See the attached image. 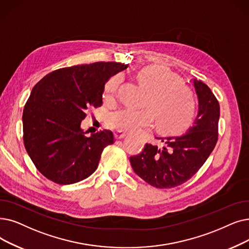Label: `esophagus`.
I'll return each mask as SVG.
<instances>
[{"instance_id": "1", "label": "esophagus", "mask_w": 249, "mask_h": 249, "mask_svg": "<svg viewBox=\"0 0 249 249\" xmlns=\"http://www.w3.org/2000/svg\"><path fill=\"white\" fill-rule=\"evenodd\" d=\"M126 136H127V133H125V132H122V131H117V132H115V138H116L117 140L122 139V138H124V137H126Z\"/></svg>"}]
</instances>
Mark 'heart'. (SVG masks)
Listing matches in <instances>:
<instances>
[{"label":"heart","instance_id":"b5f03b06","mask_svg":"<svg viewBox=\"0 0 249 249\" xmlns=\"http://www.w3.org/2000/svg\"><path fill=\"white\" fill-rule=\"evenodd\" d=\"M138 78L148 90L143 109L130 107L114 111L107 119V125L117 131L138 132L150 128L156 118L159 127L166 132L177 133L186 128L196 112L192 92L180 84L174 74L160 66H148L138 74ZM121 83L120 75H115L105 89V99L114 100Z\"/></svg>","mask_w":249,"mask_h":249}]
</instances>
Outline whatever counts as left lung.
Instances as JSON below:
<instances>
[{"mask_svg":"<svg viewBox=\"0 0 249 249\" xmlns=\"http://www.w3.org/2000/svg\"><path fill=\"white\" fill-rule=\"evenodd\" d=\"M198 99V113L185 133L156 137L164 145L146 143L130 157L136 174L151 186L173 188L189 180L205 163L218 142L220 105L207 84L192 79Z\"/></svg>","mask_w":249,"mask_h":249,"instance_id":"left-lung-1","label":"left lung"}]
</instances>
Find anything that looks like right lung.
Segmentation results:
<instances>
[{"label": "right lung", "instance_id": "add662e5", "mask_svg": "<svg viewBox=\"0 0 249 249\" xmlns=\"http://www.w3.org/2000/svg\"><path fill=\"white\" fill-rule=\"evenodd\" d=\"M128 64L95 62L53 71L32 89L23 110L24 146L36 169L61 185L73 184L96 170L112 131L86 136V111L103 105L105 84Z\"/></svg>", "mask_w": 249, "mask_h": 249}]
</instances>
